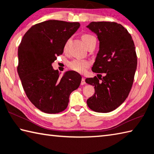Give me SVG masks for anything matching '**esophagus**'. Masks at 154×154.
Wrapping results in <instances>:
<instances>
[{"label": "esophagus", "mask_w": 154, "mask_h": 154, "mask_svg": "<svg viewBox=\"0 0 154 154\" xmlns=\"http://www.w3.org/2000/svg\"><path fill=\"white\" fill-rule=\"evenodd\" d=\"M85 83H86V82H85V78H82V81H81V85H85Z\"/></svg>", "instance_id": "obj_1"}]
</instances>
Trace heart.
Here are the masks:
<instances>
[{
  "label": "heart",
  "mask_w": 154,
  "mask_h": 154,
  "mask_svg": "<svg viewBox=\"0 0 154 154\" xmlns=\"http://www.w3.org/2000/svg\"><path fill=\"white\" fill-rule=\"evenodd\" d=\"M82 39L83 42L85 43V44L86 45V47H88L91 43L96 42L95 37L90 34H83L82 35ZM90 66H91V63L88 61L78 59L71 61L68 64L69 69L80 74L85 73L87 69L90 67Z\"/></svg>",
  "instance_id": "b5f03b06"
}]
</instances>
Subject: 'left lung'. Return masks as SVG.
<instances>
[{"label":"left lung","instance_id":"left-lung-1","mask_svg":"<svg viewBox=\"0 0 154 154\" xmlns=\"http://www.w3.org/2000/svg\"><path fill=\"white\" fill-rule=\"evenodd\" d=\"M87 27L97 35L100 42L92 70L99 73L98 77L104 74L103 78L86 79L95 91L87 104L95 112H109L125 100L131 89L137 63L134 42L126 29L117 23L91 22Z\"/></svg>","mask_w":154,"mask_h":154}]
</instances>
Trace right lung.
<instances>
[{
    "mask_svg": "<svg viewBox=\"0 0 154 154\" xmlns=\"http://www.w3.org/2000/svg\"><path fill=\"white\" fill-rule=\"evenodd\" d=\"M80 26L78 22L43 21L32 26L20 43L17 72L23 88L33 105L43 112L64 111L71 92L80 85L82 77L78 72L68 71L60 77L51 66Z\"/></svg>",
    "mask_w": 154,
    "mask_h": 154,
    "instance_id": "obj_1",
    "label": "right lung"
}]
</instances>
